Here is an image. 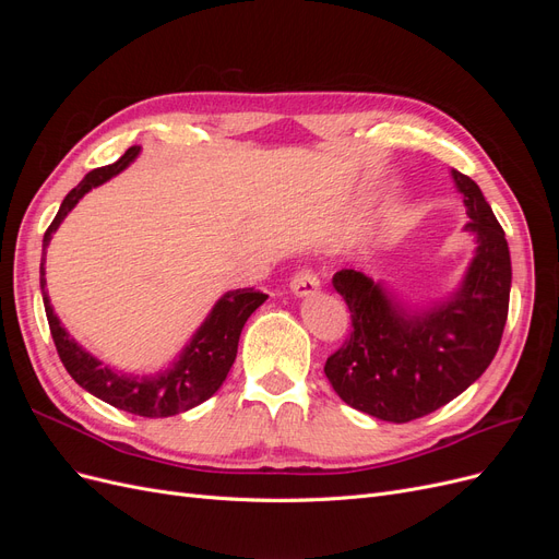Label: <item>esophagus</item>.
Masks as SVG:
<instances>
[{
	"instance_id": "obj_1",
	"label": "esophagus",
	"mask_w": 559,
	"mask_h": 559,
	"mask_svg": "<svg viewBox=\"0 0 559 559\" xmlns=\"http://www.w3.org/2000/svg\"><path fill=\"white\" fill-rule=\"evenodd\" d=\"M289 286L296 296H312L319 289V277L312 273L310 267H298L292 275Z\"/></svg>"
}]
</instances>
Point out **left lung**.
<instances>
[{"instance_id":"obj_1","label":"left lung","mask_w":559,"mask_h":559,"mask_svg":"<svg viewBox=\"0 0 559 559\" xmlns=\"http://www.w3.org/2000/svg\"><path fill=\"white\" fill-rule=\"evenodd\" d=\"M478 235L462 289L425 312L405 314L380 284L357 270L333 275L352 331L326 359L324 373L352 408L405 425L460 396L492 364L511 298V253L478 183L452 170Z\"/></svg>"}]
</instances>
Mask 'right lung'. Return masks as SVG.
Here are the masks:
<instances>
[{"label":"right lung","instance_id":"1","mask_svg":"<svg viewBox=\"0 0 559 559\" xmlns=\"http://www.w3.org/2000/svg\"><path fill=\"white\" fill-rule=\"evenodd\" d=\"M138 154H140V146H130L116 163L91 170L81 179L76 189H72L64 195L56 218L50 222V226L44 233L39 282H41L44 308H46L50 335H53V343L62 366L67 368V373L74 378V382L81 384L93 396L114 405L118 411L142 415V417H170V415H179L183 411L195 408V405L207 401L216 389L224 384L235 357H238V343H240L245 321L267 296L253 289V286L251 289H235L224 294L218 298L210 317L205 319V324H202L193 335V341L181 352L179 361H175L170 370H165V373L156 378H130V376L114 373L111 368L99 364L86 349H81L72 341L70 333L60 326V319L53 314V308H50V300H48L46 277H44L46 247L50 242V235L58 230L60 222L72 212L76 202L91 189H95V186L105 183L114 175L126 170Z\"/></svg>","mask_w":559,"mask_h":559}]
</instances>
